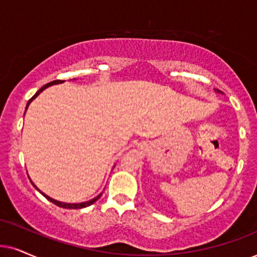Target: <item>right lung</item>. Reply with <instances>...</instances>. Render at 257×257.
<instances>
[{
    "mask_svg": "<svg viewBox=\"0 0 257 257\" xmlns=\"http://www.w3.org/2000/svg\"><path fill=\"white\" fill-rule=\"evenodd\" d=\"M61 80H56V81H53V82H49V83H47L46 85H43L42 88L40 89V90H37V93L34 95V96L30 98V100L28 101V103H27V107H26V110H27V108H28V105L30 104V102H32L34 98H35L37 95H39L41 91L42 90H44V89L46 88H48L49 87V85H53V84H57V83H61ZM43 195L44 197L46 198H48V200L50 201V202H53L54 204H56V206H59V207H61V208H66V209H81V208H85V207H88V206H91V204H93L94 202H96V201L98 200V198H100L101 196H102V193L98 195V196H96L95 198H93V200H90V201H88V202H83V203H62V202H59V201H56V200H53V198L51 197H49V196H47V195H44L43 193H41Z\"/></svg>",
    "mask_w": 257,
    "mask_h": 257,
    "instance_id": "right-lung-1",
    "label": "right lung"
}]
</instances>
